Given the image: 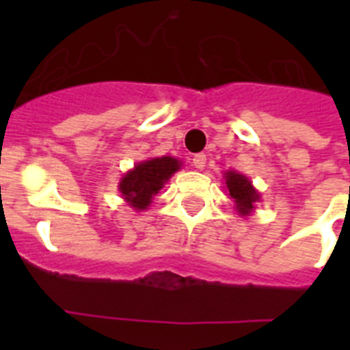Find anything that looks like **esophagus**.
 Returning a JSON list of instances; mask_svg holds the SVG:
<instances>
[{"label": "esophagus", "mask_w": 350, "mask_h": 350, "mask_svg": "<svg viewBox=\"0 0 350 350\" xmlns=\"http://www.w3.org/2000/svg\"><path fill=\"white\" fill-rule=\"evenodd\" d=\"M205 163H207V156H205V154H194V158H192V165H194L198 170L205 169Z\"/></svg>", "instance_id": "esophagus-1"}]
</instances>
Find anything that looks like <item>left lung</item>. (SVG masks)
<instances>
[{
  "label": "left lung",
  "mask_w": 350,
  "mask_h": 350,
  "mask_svg": "<svg viewBox=\"0 0 350 350\" xmlns=\"http://www.w3.org/2000/svg\"><path fill=\"white\" fill-rule=\"evenodd\" d=\"M224 178L225 185H227V191H229V196L232 198L238 214H241V216H249V214L254 211L256 203L260 202V192L252 187L249 178H245V176L239 174V172L229 170Z\"/></svg>",
  "instance_id": "obj_1"
}]
</instances>
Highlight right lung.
I'll list each match as a JSON object with an SVG mask.
<instances>
[{
  "label": "right lung",
  "instance_id": "add662e5",
  "mask_svg": "<svg viewBox=\"0 0 350 350\" xmlns=\"http://www.w3.org/2000/svg\"><path fill=\"white\" fill-rule=\"evenodd\" d=\"M181 163L172 156L150 158L137 163L120 181V192L132 208L145 211L152 203V198L161 191L169 178L180 170Z\"/></svg>",
  "mask_w": 350,
  "mask_h": 350
}]
</instances>
